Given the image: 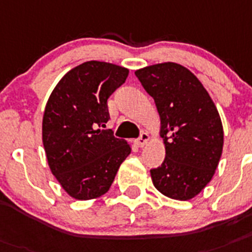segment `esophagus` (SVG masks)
<instances>
[{"mask_svg": "<svg viewBox=\"0 0 252 252\" xmlns=\"http://www.w3.org/2000/svg\"><path fill=\"white\" fill-rule=\"evenodd\" d=\"M149 139H150L149 133L142 132V133H141V136H139V138L136 139V145L138 146V147H143L146 143L149 142Z\"/></svg>", "mask_w": 252, "mask_h": 252, "instance_id": "1", "label": "esophagus"}]
</instances>
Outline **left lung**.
<instances>
[{
  "label": "left lung",
  "instance_id": "8db88e82",
  "mask_svg": "<svg viewBox=\"0 0 252 252\" xmlns=\"http://www.w3.org/2000/svg\"><path fill=\"white\" fill-rule=\"evenodd\" d=\"M158 107L165 145L161 166L151 169L158 192L191 200L211 181L223 151V126L208 91L187 67L175 63L136 71Z\"/></svg>",
  "mask_w": 252,
  "mask_h": 252
}]
</instances>
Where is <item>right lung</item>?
<instances>
[{"label": "right lung", "instance_id": "1", "mask_svg": "<svg viewBox=\"0 0 252 252\" xmlns=\"http://www.w3.org/2000/svg\"><path fill=\"white\" fill-rule=\"evenodd\" d=\"M128 73L119 65L87 61L61 78L46 103L42 141L48 166L73 198L92 200L106 193L130 154L126 139L100 129L110 119L107 98Z\"/></svg>", "mask_w": 252, "mask_h": 252}]
</instances>
